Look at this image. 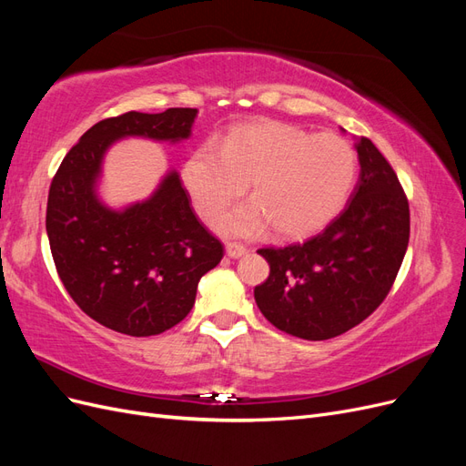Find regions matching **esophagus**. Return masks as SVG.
<instances>
[{
  "label": "esophagus",
  "instance_id": "esophagus-1",
  "mask_svg": "<svg viewBox=\"0 0 466 466\" xmlns=\"http://www.w3.org/2000/svg\"><path fill=\"white\" fill-rule=\"evenodd\" d=\"M225 250H228V257H231V258H238V257H243L245 252H247V247L245 245H241V243H228L225 245Z\"/></svg>",
  "mask_w": 466,
  "mask_h": 466
}]
</instances>
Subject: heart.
<instances>
[{
	"label": "heart",
	"mask_w": 466,
	"mask_h": 466,
	"mask_svg": "<svg viewBox=\"0 0 466 466\" xmlns=\"http://www.w3.org/2000/svg\"><path fill=\"white\" fill-rule=\"evenodd\" d=\"M356 175V151L344 137L274 120L237 126L218 146L190 151L180 167L182 187L204 221H216L248 182L255 200L218 223L235 237L257 235L268 223L291 238L320 231L346 206Z\"/></svg>",
	"instance_id": "obj_1"
}]
</instances>
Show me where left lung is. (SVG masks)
<instances>
[{
  "label": "left lung",
  "mask_w": 466,
  "mask_h": 466,
  "mask_svg": "<svg viewBox=\"0 0 466 466\" xmlns=\"http://www.w3.org/2000/svg\"><path fill=\"white\" fill-rule=\"evenodd\" d=\"M360 180L327 229L288 247L258 248L270 276L255 288L262 315L303 340L354 329L385 301L410 238V208L397 173L360 137Z\"/></svg>",
  "instance_id": "8db88e82"
}]
</instances>
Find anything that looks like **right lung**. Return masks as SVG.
Here are the masks:
<instances>
[{"instance_id":"add662e5","label":"right lung","mask_w":466,"mask_h":466,"mask_svg":"<svg viewBox=\"0 0 466 466\" xmlns=\"http://www.w3.org/2000/svg\"><path fill=\"white\" fill-rule=\"evenodd\" d=\"M196 112L130 110L96 122L52 178L46 233L56 270L81 311L110 330L153 336L173 329L190 313L200 278L223 258L221 241L196 218L177 171L149 200L122 211L95 194L112 142L128 136L187 139Z\"/></svg>"}]
</instances>
